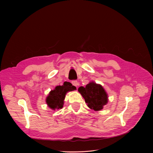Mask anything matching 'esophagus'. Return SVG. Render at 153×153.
<instances>
[{
    "label": "esophagus",
    "mask_w": 153,
    "mask_h": 153,
    "mask_svg": "<svg viewBox=\"0 0 153 153\" xmlns=\"http://www.w3.org/2000/svg\"><path fill=\"white\" fill-rule=\"evenodd\" d=\"M71 83H72V84H73L74 86H77L78 85H79L78 82H77L76 80H72Z\"/></svg>",
    "instance_id": "1"
}]
</instances>
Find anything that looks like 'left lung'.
I'll use <instances>...</instances> for the list:
<instances>
[{
  "label": "left lung",
  "instance_id": "8db88e82",
  "mask_svg": "<svg viewBox=\"0 0 153 153\" xmlns=\"http://www.w3.org/2000/svg\"><path fill=\"white\" fill-rule=\"evenodd\" d=\"M78 91L88 106L94 111L101 110L108 102V96L103 87L94 82L87 84L85 87H79Z\"/></svg>",
  "mask_w": 153,
  "mask_h": 153
}]
</instances>
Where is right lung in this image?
Segmentation results:
<instances>
[{
	"label": "right lung",
	"instance_id": "add662e5",
	"mask_svg": "<svg viewBox=\"0 0 153 153\" xmlns=\"http://www.w3.org/2000/svg\"><path fill=\"white\" fill-rule=\"evenodd\" d=\"M76 90V86H73L70 82H65L63 85L57 86L54 90L50 93L49 96L46 99L47 103L50 108L53 110H55L56 108H62L63 107L65 94L68 91Z\"/></svg>",
	"mask_w": 153,
	"mask_h": 153
}]
</instances>
